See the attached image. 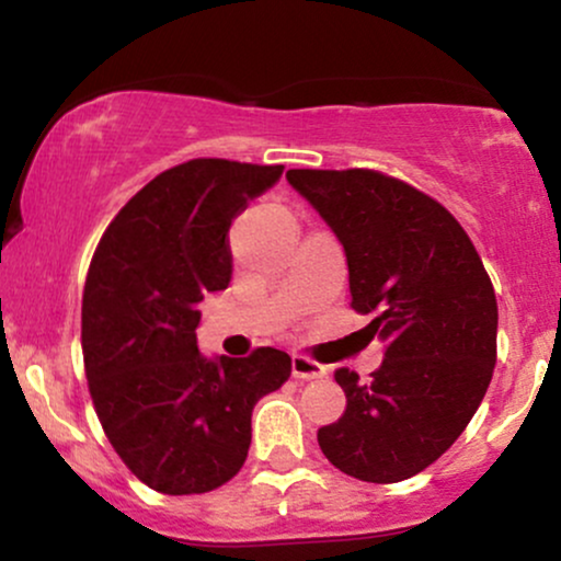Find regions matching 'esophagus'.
<instances>
[{
	"instance_id": "obj_1",
	"label": "esophagus",
	"mask_w": 561,
	"mask_h": 561,
	"mask_svg": "<svg viewBox=\"0 0 561 561\" xmlns=\"http://www.w3.org/2000/svg\"><path fill=\"white\" fill-rule=\"evenodd\" d=\"M325 373H329V367L313 363V359L305 357V354H295V357H293V375H295V378L318 380V378H325Z\"/></svg>"
}]
</instances>
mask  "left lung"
Instances as JSON below:
<instances>
[{
	"mask_svg": "<svg viewBox=\"0 0 561 561\" xmlns=\"http://www.w3.org/2000/svg\"><path fill=\"white\" fill-rule=\"evenodd\" d=\"M350 266L352 308L386 352L367 382L336 370L346 409L318 430L339 471L393 484L456 443L497 363V300L471 238L443 204L378 170H289ZM370 336V339H373Z\"/></svg>",
	"mask_w": 561,
	"mask_h": 561,
	"instance_id": "obj_1",
	"label": "left lung"
}]
</instances>
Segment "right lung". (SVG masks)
<instances>
[{
    "instance_id": "right-lung-1",
    "label": "right lung",
    "mask_w": 561,
    "mask_h": 561,
    "mask_svg": "<svg viewBox=\"0 0 561 561\" xmlns=\"http://www.w3.org/2000/svg\"><path fill=\"white\" fill-rule=\"evenodd\" d=\"M285 165L198 158L137 191L103 232L82 295L84 373L98 420L134 477L204 494L245 463L251 414L293 373L287 352L204 357L198 302L230 285L228 232Z\"/></svg>"
}]
</instances>
